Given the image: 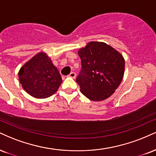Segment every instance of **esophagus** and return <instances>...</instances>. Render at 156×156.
Instances as JSON below:
<instances>
[{
    "instance_id": "34e87169",
    "label": "esophagus",
    "mask_w": 156,
    "mask_h": 156,
    "mask_svg": "<svg viewBox=\"0 0 156 156\" xmlns=\"http://www.w3.org/2000/svg\"><path fill=\"white\" fill-rule=\"evenodd\" d=\"M68 76L70 77V78H76V73H75L74 72H71L70 73V75H69Z\"/></svg>"
}]
</instances>
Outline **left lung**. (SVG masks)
<instances>
[{
  "label": "left lung",
  "mask_w": 156,
  "mask_h": 156,
  "mask_svg": "<svg viewBox=\"0 0 156 156\" xmlns=\"http://www.w3.org/2000/svg\"><path fill=\"white\" fill-rule=\"evenodd\" d=\"M78 54L82 68L76 78L82 94L93 101H102L115 92L123 78L125 60L120 52L103 42L91 41Z\"/></svg>",
  "instance_id": "obj_1"
}]
</instances>
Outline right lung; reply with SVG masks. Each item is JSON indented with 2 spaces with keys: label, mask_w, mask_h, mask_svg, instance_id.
<instances>
[{
  "label": "right lung",
  "mask_w": 156,
  "mask_h": 156,
  "mask_svg": "<svg viewBox=\"0 0 156 156\" xmlns=\"http://www.w3.org/2000/svg\"><path fill=\"white\" fill-rule=\"evenodd\" d=\"M19 80L32 97L45 99L57 92L62 80L59 70L45 52H39L20 68Z\"/></svg>",
  "instance_id": "right-lung-1"
}]
</instances>
